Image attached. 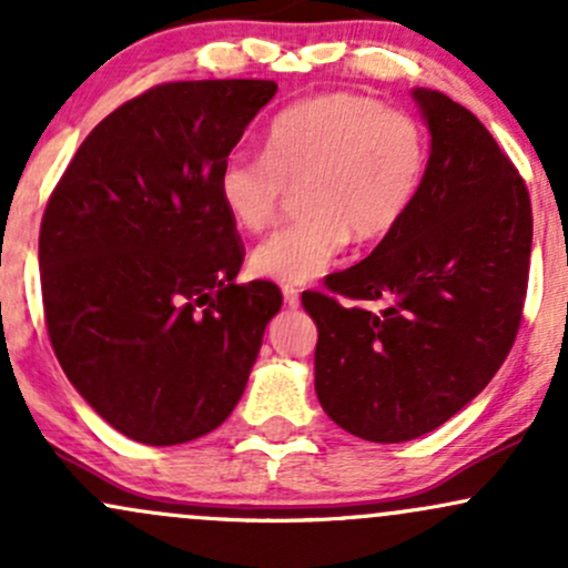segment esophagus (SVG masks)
<instances>
[{"instance_id":"esophagus-1","label":"esophagus","mask_w":568,"mask_h":568,"mask_svg":"<svg viewBox=\"0 0 568 568\" xmlns=\"http://www.w3.org/2000/svg\"><path fill=\"white\" fill-rule=\"evenodd\" d=\"M283 298L288 306H298V302H302V298H298V288H293V285H285Z\"/></svg>"}]
</instances>
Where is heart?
I'll return each mask as SVG.
<instances>
[{"mask_svg":"<svg viewBox=\"0 0 568 568\" xmlns=\"http://www.w3.org/2000/svg\"><path fill=\"white\" fill-rule=\"evenodd\" d=\"M427 135L406 112L357 93H325L283 109L266 128L264 152H232L216 192L243 232L277 219L288 186L304 216L251 253V272L298 285L317 277L349 237L376 243L393 234L419 197Z\"/></svg>","mask_w":568,"mask_h":568,"instance_id":"1","label":"heart"}]
</instances>
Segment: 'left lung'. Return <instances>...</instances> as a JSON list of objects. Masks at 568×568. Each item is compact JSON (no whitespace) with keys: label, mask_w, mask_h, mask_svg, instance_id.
<instances>
[{"label":"left lung","mask_w":568,"mask_h":568,"mask_svg":"<svg viewBox=\"0 0 568 568\" xmlns=\"http://www.w3.org/2000/svg\"><path fill=\"white\" fill-rule=\"evenodd\" d=\"M414 98L433 135L414 207L368 258L325 277V293L302 296L317 323V400L374 443L433 433L491 382L529 285L526 181L470 109L427 88Z\"/></svg>","instance_id":"1"}]
</instances>
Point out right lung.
<instances>
[{
	"label": "right lung",
	"instance_id": "obj_1",
	"mask_svg": "<svg viewBox=\"0 0 568 568\" xmlns=\"http://www.w3.org/2000/svg\"><path fill=\"white\" fill-rule=\"evenodd\" d=\"M272 80L154 84L114 109L63 171L39 230L42 304L63 374L146 446L216 429L243 395L283 293L237 285L245 247L221 162Z\"/></svg>",
	"mask_w": 568,
	"mask_h": 568
}]
</instances>
